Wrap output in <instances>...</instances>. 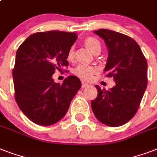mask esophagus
Masks as SVG:
<instances>
[{"label":"esophagus","instance_id":"obj_1","mask_svg":"<svg viewBox=\"0 0 157 157\" xmlns=\"http://www.w3.org/2000/svg\"><path fill=\"white\" fill-rule=\"evenodd\" d=\"M89 84L86 83V82H85V81H82L81 82V86H82V88H84V87H86V86H88Z\"/></svg>","mask_w":157,"mask_h":157}]
</instances>
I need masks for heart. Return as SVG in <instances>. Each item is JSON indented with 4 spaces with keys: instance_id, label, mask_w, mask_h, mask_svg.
<instances>
[{
    "instance_id": "1",
    "label": "heart",
    "mask_w": 157,
    "mask_h": 157,
    "mask_svg": "<svg viewBox=\"0 0 157 157\" xmlns=\"http://www.w3.org/2000/svg\"><path fill=\"white\" fill-rule=\"evenodd\" d=\"M84 45L90 52L93 53L94 54H99L101 52V46L100 41L95 37L93 36H89L86 37L84 40ZM74 59V48H69L67 53V59L68 61H72ZM74 74L80 77L84 81H90L94 75H95L98 72V68L94 66H85V65H80L76 67L73 71Z\"/></svg>"
}]
</instances>
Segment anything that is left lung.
<instances>
[{
	"instance_id": "left-lung-1",
	"label": "left lung",
	"mask_w": 157,
	"mask_h": 157,
	"mask_svg": "<svg viewBox=\"0 0 157 157\" xmlns=\"http://www.w3.org/2000/svg\"><path fill=\"white\" fill-rule=\"evenodd\" d=\"M94 33L108 48L106 76L113 77L116 86L109 90L96 85L98 96L91 101L96 118L108 126L125 124L139 109L147 85V63L138 43L122 33L99 29Z\"/></svg>"
}]
</instances>
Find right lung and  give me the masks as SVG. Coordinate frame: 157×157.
Segmentation results:
<instances>
[{
  "label": "right lung",
  "mask_w": 157,
  "mask_h": 157,
  "mask_svg": "<svg viewBox=\"0 0 157 157\" xmlns=\"http://www.w3.org/2000/svg\"><path fill=\"white\" fill-rule=\"evenodd\" d=\"M76 39L75 33L40 32L29 36L16 52L14 98L21 111L36 124L51 125L59 121L81 87L75 76H67L63 84L52 78L56 70L68 66L67 53Z\"/></svg>",
  "instance_id": "1"
}]
</instances>
